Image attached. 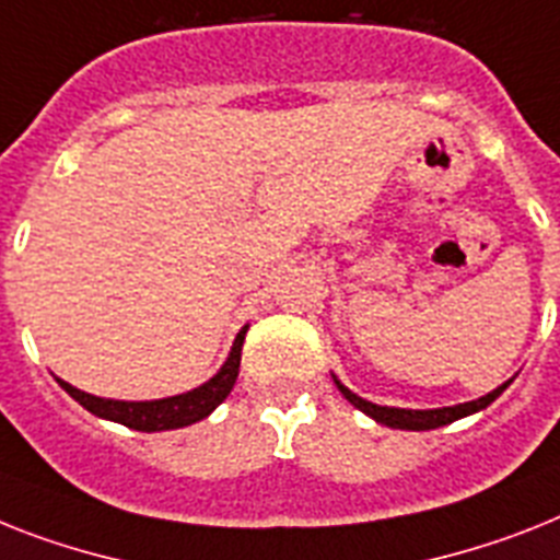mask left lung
I'll return each mask as SVG.
<instances>
[{"instance_id": "8db88e82", "label": "left lung", "mask_w": 560, "mask_h": 560, "mask_svg": "<svg viewBox=\"0 0 560 560\" xmlns=\"http://www.w3.org/2000/svg\"><path fill=\"white\" fill-rule=\"evenodd\" d=\"M331 381H335L340 395H343L354 409H360V412L369 415V418L377 420V423H383V427L406 429V432H427V429L446 427V423H455V420L469 418V415L487 409L492 400H498V397L503 395V389L510 386L512 377L506 383H501L498 389L489 392V395L478 397V400H466V404H455V406H441V409H397V406H377L372 404V400H366V397L354 395L349 386H343V383L337 381V374H331Z\"/></svg>"}]
</instances>
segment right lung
I'll list each match as a JSON object with an SVG mask.
<instances>
[{"instance_id":"1","label":"right lung","mask_w":560,"mask_h":560,"mask_svg":"<svg viewBox=\"0 0 560 560\" xmlns=\"http://www.w3.org/2000/svg\"><path fill=\"white\" fill-rule=\"evenodd\" d=\"M248 323L234 337V346H231L229 358L220 366V372L214 377H208L202 386L191 392H183V395L160 397V400H117V397H96L88 395V392L77 389L68 381L57 377V383L62 386L68 395L77 400L80 406H85L88 412L96 415V418L114 420V423H122L128 429H137V432H165V429H183L191 427L197 420L208 418L214 412L217 406L223 404L229 392L234 389L240 374V352H243V340H246Z\"/></svg>"}]
</instances>
